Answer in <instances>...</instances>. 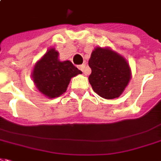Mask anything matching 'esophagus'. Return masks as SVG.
Here are the masks:
<instances>
[{
  "mask_svg": "<svg viewBox=\"0 0 161 161\" xmlns=\"http://www.w3.org/2000/svg\"><path fill=\"white\" fill-rule=\"evenodd\" d=\"M79 69L80 70L83 72L84 74H86V65L85 64H81L79 66Z\"/></svg>",
  "mask_w": 161,
  "mask_h": 161,
  "instance_id": "34e87169",
  "label": "esophagus"
}]
</instances>
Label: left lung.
<instances>
[{
    "instance_id": "1",
    "label": "left lung",
    "mask_w": 161,
    "mask_h": 161,
    "mask_svg": "<svg viewBox=\"0 0 161 161\" xmlns=\"http://www.w3.org/2000/svg\"><path fill=\"white\" fill-rule=\"evenodd\" d=\"M88 65L92 69L89 82L97 95L105 99L119 97L131 78L127 60L110 47L94 48Z\"/></svg>"
}]
</instances>
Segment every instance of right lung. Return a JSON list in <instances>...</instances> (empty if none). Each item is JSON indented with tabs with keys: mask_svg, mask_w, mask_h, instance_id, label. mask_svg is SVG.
Returning <instances> with one entry per match:
<instances>
[{
	"mask_svg": "<svg viewBox=\"0 0 161 161\" xmlns=\"http://www.w3.org/2000/svg\"><path fill=\"white\" fill-rule=\"evenodd\" d=\"M58 56L55 48H50L36 63L32 71L34 84L48 98L64 93L71 78L82 74L69 60L60 61Z\"/></svg>",
	"mask_w": 161,
	"mask_h": 161,
	"instance_id": "add662e5",
	"label": "right lung"
}]
</instances>
